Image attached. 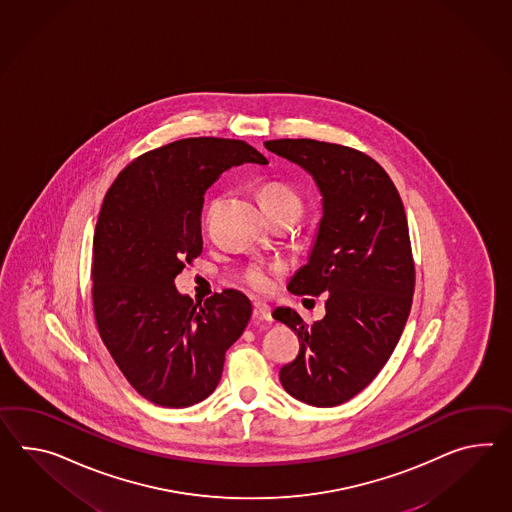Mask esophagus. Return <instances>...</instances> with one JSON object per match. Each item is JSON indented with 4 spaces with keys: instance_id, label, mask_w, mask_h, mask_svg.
<instances>
[{
    "instance_id": "obj_1",
    "label": "esophagus",
    "mask_w": 512,
    "mask_h": 512,
    "mask_svg": "<svg viewBox=\"0 0 512 512\" xmlns=\"http://www.w3.org/2000/svg\"><path fill=\"white\" fill-rule=\"evenodd\" d=\"M253 312H255L257 318L266 320V322H272V311H270V307L266 303H261V301L253 303Z\"/></svg>"
}]
</instances>
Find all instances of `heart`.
<instances>
[{"mask_svg":"<svg viewBox=\"0 0 512 512\" xmlns=\"http://www.w3.org/2000/svg\"><path fill=\"white\" fill-rule=\"evenodd\" d=\"M262 207L266 214H274L279 211H298L301 209L300 196L281 183H266L259 190ZM279 266H262L253 264L246 270V283L257 292H264L272 285V274Z\"/></svg>","mask_w":512,"mask_h":512,"instance_id":"heart-1","label":"heart"}]
</instances>
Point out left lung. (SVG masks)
<instances>
[{"label":"left lung","mask_w":512,"mask_h":512,"mask_svg":"<svg viewBox=\"0 0 512 512\" xmlns=\"http://www.w3.org/2000/svg\"><path fill=\"white\" fill-rule=\"evenodd\" d=\"M298 164L322 194V218L292 294L325 298V316L307 325L290 307L274 318L300 337L296 361L279 372L292 398L335 407L374 381L398 344L414 292L409 225L398 190L372 157L311 138L264 142Z\"/></svg>","instance_id":"left-lung-1"}]
</instances>
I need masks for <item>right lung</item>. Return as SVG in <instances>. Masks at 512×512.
<instances>
[{
    "label": "right lung",
    "instance_id": "right-lung-1",
    "mask_svg": "<svg viewBox=\"0 0 512 512\" xmlns=\"http://www.w3.org/2000/svg\"><path fill=\"white\" fill-rule=\"evenodd\" d=\"M268 164L242 140L183 138L140 155L109 188L94 233L92 301L101 340L140 396L190 407L211 396L225 351L250 322L238 290L203 305L174 281L203 250V194L233 166Z\"/></svg>",
    "mask_w": 512,
    "mask_h": 512
}]
</instances>
